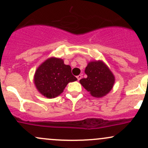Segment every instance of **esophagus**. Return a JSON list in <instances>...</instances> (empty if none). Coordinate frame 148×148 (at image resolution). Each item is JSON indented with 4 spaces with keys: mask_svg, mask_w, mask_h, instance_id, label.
Wrapping results in <instances>:
<instances>
[{
    "mask_svg": "<svg viewBox=\"0 0 148 148\" xmlns=\"http://www.w3.org/2000/svg\"><path fill=\"white\" fill-rule=\"evenodd\" d=\"M81 78H82V76H81V75H79V76H77V79H78V81H79V80L81 79Z\"/></svg>",
    "mask_w": 148,
    "mask_h": 148,
    "instance_id": "esophagus-1",
    "label": "esophagus"
}]
</instances>
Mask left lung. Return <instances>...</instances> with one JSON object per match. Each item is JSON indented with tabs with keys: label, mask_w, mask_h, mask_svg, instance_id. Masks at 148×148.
<instances>
[{
	"label": "left lung",
	"mask_w": 148,
	"mask_h": 148,
	"mask_svg": "<svg viewBox=\"0 0 148 148\" xmlns=\"http://www.w3.org/2000/svg\"><path fill=\"white\" fill-rule=\"evenodd\" d=\"M85 73L87 77L80 80V84L94 97H103L113 88L115 76L103 61L89 62Z\"/></svg>",
	"instance_id": "8db88e82"
}]
</instances>
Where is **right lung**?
Here are the masks:
<instances>
[{
  "instance_id": "1",
  "label": "right lung",
  "mask_w": 148,
  "mask_h": 148,
  "mask_svg": "<svg viewBox=\"0 0 148 148\" xmlns=\"http://www.w3.org/2000/svg\"><path fill=\"white\" fill-rule=\"evenodd\" d=\"M69 65L62 59L51 57L37 67L34 75V84L40 94L51 99L60 95L69 82L77 79L72 74Z\"/></svg>"
}]
</instances>
